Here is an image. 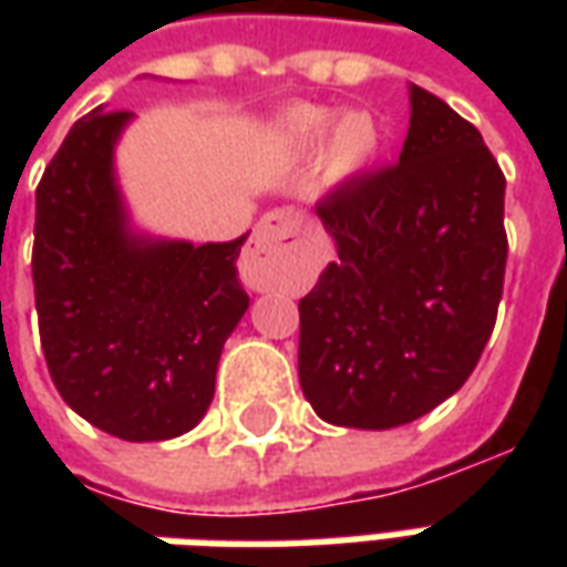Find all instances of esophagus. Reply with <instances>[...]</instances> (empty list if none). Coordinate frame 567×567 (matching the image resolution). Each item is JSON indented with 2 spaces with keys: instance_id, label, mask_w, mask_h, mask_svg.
I'll return each mask as SVG.
<instances>
[{
  "instance_id": "obj_1",
  "label": "esophagus",
  "mask_w": 567,
  "mask_h": 567,
  "mask_svg": "<svg viewBox=\"0 0 567 567\" xmlns=\"http://www.w3.org/2000/svg\"><path fill=\"white\" fill-rule=\"evenodd\" d=\"M303 224L295 209H272L255 227V236L243 255V279L255 291H270L285 282L291 258L300 248Z\"/></svg>"
}]
</instances>
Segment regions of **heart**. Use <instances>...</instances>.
<instances>
[{
    "instance_id": "obj_1",
    "label": "heart",
    "mask_w": 567,
    "mask_h": 567,
    "mask_svg": "<svg viewBox=\"0 0 567 567\" xmlns=\"http://www.w3.org/2000/svg\"><path fill=\"white\" fill-rule=\"evenodd\" d=\"M270 140L288 154H307L328 140L324 175L331 185H349L377 163L385 133L370 109H349L337 117V112L321 105H297L272 124Z\"/></svg>"
}]
</instances>
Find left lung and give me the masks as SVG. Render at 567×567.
Segmentation results:
<instances>
[{
  "label": "left lung",
  "mask_w": 567,
  "mask_h": 567,
  "mask_svg": "<svg viewBox=\"0 0 567 567\" xmlns=\"http://www.w3.org/2000/svg\"><path fill=\"white\" fill-rule=\"evenodd\" d=\"M504 175L474 124L410 84L398 166L316 206L337 260L300 300V389L324 422L385 431L474 373L498 316Z\"/></svg>",
  "instance_id": "1"
}]
</instances>
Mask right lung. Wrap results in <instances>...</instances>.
<instances>
[{
  "label": "right lung",
  "mask_w": 567,
  "mask_h": 567,
  "mask_svg": "<svg viewBox=\"0 0 567 567\" xmlns=\"http://www.w3.org/2000/svg\"><path fill=\"white\" fill-rule=\"evenodd\" d=\"M133 112L93 109L69 130L35 190L32 282L56 392L130 443L182 437L206 416L218 358L246 316L236 276L246 236L148 234L117 182Z\"/></svg>",
  "instance_id": "right-lung-1"
}]
</instances>
